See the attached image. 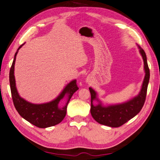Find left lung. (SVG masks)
Returning <instances> with one entry per match:
<instances>
[{"label":"left lung","mask_w":160,"mask_h":160,"mask_svg":"<svg viewBox=\"0 0 160 160\" xmlns=\"http://www.w3.org/2000/svg\"><path fill=\"white\" fill-rule=\"evenodd\" d=\"M138 47L143 57L146 74L141 91L137 96L122 104L104 107L102 106L101 102H99V103L98 105L94 106L92 104L93 100H98L96 97L97 93L92 88H89L91 95L90 113L93 118L99 124L111 128H118L137 115L145 103L148 85L150 79V70L148 65L145 52L140 46H138Z\"/></svg>","instance_id":"left-lung-1"}]
</instances>
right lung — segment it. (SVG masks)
I'll return each mask as SVG.
<instances>
[{
	"mask_svg": "<svg viewBox=\"0 0 160 160\" xmlns=\"http://www.w3.org/2000/svg\"><path fill=\"white\" fill-rule=\"evenodd\" d=\"M23 45L22 44L18 48L15 53L14 61L12 64L10 71V90L14 107L19 113V115L27 121L33 125L40 128H46L54 126L61 122L64 119L67 112V107L72 95L79 89L77 85V80L72 81L69 83L58 98L53 101L47 103L36 104L26 101L19 96L16 88L15 79L14 75V64L18 51ZM67 94L68 99L64 107L60 108L58 106L59 101Z\"/></svg>",
	"mask_w": 160,
	"mask_h": 160,
	"instance_id": "add662e5",
	"label": "right lung"
}]
</instances>
